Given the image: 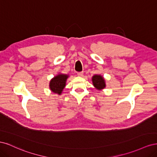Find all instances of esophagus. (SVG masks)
Segmentation results:
<instances>
[{
	"label": "esophagus",
	"instance_id": "obj_1",
	"mask_svg": "<svg viewBox=\"0 0 157 157\" xmlns=\"http://www.w3.org/2000/svg\"><path fill=\"white\" fill-rule=\"evenodd\" d=\"M83 71H80V72H78L77 73V75L78 76V77H82L83 76Z\"/></svg>",
	"mask_w": 157,
	"mask_h": 157
}]
</instances>
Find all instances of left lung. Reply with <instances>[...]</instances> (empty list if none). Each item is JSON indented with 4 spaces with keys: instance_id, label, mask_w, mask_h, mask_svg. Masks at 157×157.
Listing matches in <instances>:
<instances>
[{
    "instance_id": "obj_1",
    "label": "left lung",
    "mask_w": 157,
    "mask_h": 157,
    "mask_svg": "<svg viewBox=\"0 0 157 157\" xmlns=\"http://www.w3.org/2000/svg\"><path fill=\"white\" fill-rule=\"evenodd\" d=\"M92 82L94 86L98 90L103 89L105 87V80H104L103 77L100 75H94L92 77Z\"/></svg>"
}]
</instances>
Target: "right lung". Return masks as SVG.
Returning <instances> with one entry per match:
<instances>
[{"mask_svg": "<svg viewBox=\"0 0 157 157\" xmlns=\"http://www.w3.org/2000/svg\"><path fill=\"white\" fill-rule=\"evenodd\" d=\"M69 76L67 75H58L52 78L50 83V88L52 92L60 94L65 86L66 80Z\"/></svg>", "mask_w": 157, "mask_h": 157, "instance_id": "obj_1", "label": "right lung"}]
</instances>
